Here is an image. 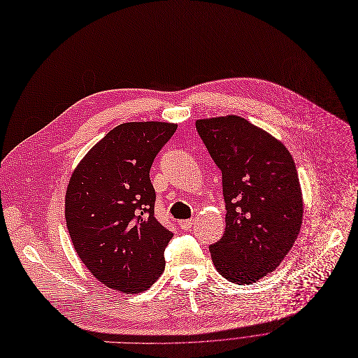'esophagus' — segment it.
<instances>
[{"instance_id": "obj_1", "label": "esophagus", "mask_w": 358, "mask_h": 358, "mask_svg": "<svg viewBox=\"0 0 358 358\" xmlns=\"http://www.w3.org/2000/svg\"><path fill=\"white\" fill-rule=\"evenodd\" d=\"M192 224H194L192 220H181V221H178L180 229H182V230H189L191 227H192Z\"/></svg>"}]
</instances>
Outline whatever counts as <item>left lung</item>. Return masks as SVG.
<instances>
[{
	"label": "left lung",
	"mask_w": 358,
	"mask_h": 358,
	"mask_svg": "<svg viewBox=\"0 0 358 358\" xmlns=\"http://www.w3.org/2000/svg\"><path fill=\"white\" fill-rule=\"evenodd\" d=\"M197 133L222 176L225 231L210 245L218 273L250 284L275 270L297 240L303 196L288 150L237 117L199 120Z\"/></svg>",
	"instance_id": "left-lung-1"
}]
</instances>
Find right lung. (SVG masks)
Wrapping results in <instances>:
<instances>
[{
  "label": "right lung",
  "instance_id": "1",
  "mask_svg": "<svg viewBox=\"0 0 358 358\" xmlns=\"http://www.w3.org/2000/svg\"><path fill=\"white\" fill-rule=\"evenodd\" d=\"M170 122L120 124L83 158L66 194L67 229L91 274L133 294L164 271L173 233L154 217L150 169L176 133Z\"/></svg>",
  "mask_w": 358,
  "mask_h": 358
}]
</instances>
